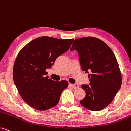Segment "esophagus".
I'll return each instance as SVG.
<instances>
[{
  "label": "esophagus",
  "instance_id": "34e87169",
  "mask_svg": "<svg viewBox=\"0 0 131 131\" xmlns=\"http://www.w3.org/2000/svg\"><path fill=\"white\" fill-rule=\"evenodd\" d=\"M70 85L71 86V87L73 88L74 89H77L79 88V85L78 84H71V83H70Z\"/></svg>",
  "mask_w": 131,
  "mask_h": 131
}]
</instances>
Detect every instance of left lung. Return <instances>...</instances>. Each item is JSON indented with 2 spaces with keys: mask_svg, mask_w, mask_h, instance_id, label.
<instances>
[{
  "mask_svg": "<svg viewBox=\"0 0 131 131\" xmlns=\"http://www.w3.org/2000/svg\"><path fill=\"white\" fill-rule=\"evenodd\" d=\"M76 49L82 70L88 74L90 85H82L86 96L80 103L92 111H100L112 103L121 88L122 76L115 55L107 45L94 37L75 39L70 51Z\"/></svg>",
  "mask_w": 131,
  "mask_h": 131,
  "instance_id": "1",
  "label": "left lung"
}]
</instances>
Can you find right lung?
I'll return each instance as SVG.
<instances>
[{
    "label": "right lung",
    "instance_id": "right-lung-1",
    "mask_svg": "<svg viewBox=\"0 0 131 131\" xmlns=\"http://www.w3.org/2000/svg\"><path fill=\"white\" fill-rule=\"evenodd\" d=\"M74 40L42 36L34 39L19 52L13 67L14 83L23 100L30 107L46 110L56 105L69 85L46 76L55 60L70 49Z\"/></svg>",
    "mask_w": 131,
    "mask_h": 131
}]
</instances>
